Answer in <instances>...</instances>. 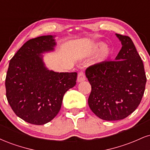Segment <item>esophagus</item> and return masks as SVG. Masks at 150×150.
I'll return each mask as SVG.
<instances>
[{
  "label": "esophagus",
  "instance_id": "obj_1",
  "mask_svg": "<svg viewBox=\"0 0 150 150\" xmlns=\"http://www.w3.org/2000/svg\"><path fill=\"white\" fill-rule=\"evenodd\" d=\"M85 80V75L84 74L83 72H80L78 73V75H77V81L78 82H83V81Z\"/></svg>",
  "mask_w": 150,
  "mask_h": 150
}]
</instances>
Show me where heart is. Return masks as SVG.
<instances>
[{
  "instance_id": "b5f03b06",
  "label": "heart",
  "mask_w": 150,
  "mask_h": 150,
  "mask_svg": "<svg viewBox=\"0 0 150 150\" xmlns=\"http://www.w3.org/2000/svg\"><path fill=\"white\" fill-rule=\"evenodd\" d=\"M104 46V44L102 42H99L98 44L92 45L86 50V54L87 55H93L95 53H97L99 49H102ZM111 53H112V49L109 47H104L103 49L101 50L100 53L97 56V58L95 60V63H100L106 61L107 58L111 56Z\"/></svg>"
}]
</instances>
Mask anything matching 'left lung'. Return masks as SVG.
Segmentation results:
<instances>
[{
  "label": "left lung",
  "mask_w": 150,
  "mask_h": 150,
  "mask_svg": "<svg viewBox=\"0 0 150 150\" xmlns=\"http://www.w3.org/2000/svg\"><path fill=\"white\" fill-rule=\"evenodd\" d=\"M122 48L113 61L89 67L85 75L92 86L88 104L101 119L118 120L137 108L145 89L144 65L132 39L116 34Z\"/></svg>",
  "instance_id": "obj_1"
}]
</instances>
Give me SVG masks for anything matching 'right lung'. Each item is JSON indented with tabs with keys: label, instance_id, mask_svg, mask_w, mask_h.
<instances>
[{
	"label": "right lung",
	"instance_id": "add662e5",
	"mask_svg": "<svg viewBox=\"0 0 150 150\" xmlns=\"http://www.w3.org/2000/svg\"><path fill=\"white\" fill-rule=\"evenodd\" d=\"M52 35L30 39L10 61L6 78V97L15 114L25 121L44 125L56 117L63 98L76 85L77 73L49 70L42 53L54 51Z\"/></svg>",
	"mask_w": 150,
	"mask_h": 150
}]
</instances>
